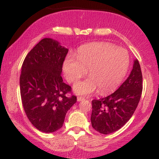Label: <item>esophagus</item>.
Returning <instances> with one entry per match:
<instances>
[{
    "label": "esophagus",
    "instance_id": "obj_1",
    "mask_svg": "<svg viewBox=\"0 0 159 159\" xmlns=\"http://www.w3.org/2000/svg\"><path fill=\"white\" fill-rule=\"evenodd\" d=\"M84 100V97H82V96H79L77 97V101H82Z\"/></svg>",
    "mask_w": 159,
    "mask_h": 159
}]
</instances>
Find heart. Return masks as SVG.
<instances>
[{
  "instance_id": "1",
  "label": "heart",
  "mask_w": 159,
  "mask_h": 159,
  "mask_svg": "<svg viewBox=\"0 0 159 159\" xmlns=\"http://www.w3.org/2000/svg\"><path fill=\"white\" fill-rule=\"evenodd\" d=\"M129 56L123 48L108 42L92 43L78 49L77 58L68 56L63 64L66 79L76 82L88 70L90 77L74 85L77 94L88 95L99 89L108 94L119 86L129 66Z\"/></svg>"
}]
</instances>
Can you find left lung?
<instances>
[{"label":"left lung","instance_id":"8db88e82","mask_svg":"<svg viewBox=\"0 0 159 159\" xmlns=\"http://www.w3.org/2000/svg\"><path fill=\"white\" fill-rule=\"evenodd\" d=\"M143 76L138 59L127 79L107 97L92 101L91 124L100 133L108 134L119 130L133 115L143 90Z\"/></svg>","mask_w":159,"mask_h":159}]
</instances>
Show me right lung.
I'll return each mask as SVG.
<instances>
[{
  "label": "right lung",
  "mask_w": 159,
  "mask_h": 159,
  "mask_svg": "<svg viewBox=\"0 0 159 159\" xmlns=\"http://www.w3.org/2000/svg\"><path fill=\"white\" fill-rule=\"evenodd\" d=\"M68 51L57 40L44 38L28 53L21 66L24 110L32 125L45 133L61 128L67 111L77 102L75 95H66L71 88L61 76Z\"/></svg>",
  "instance_id": "add662e5"
}]
</instances>
